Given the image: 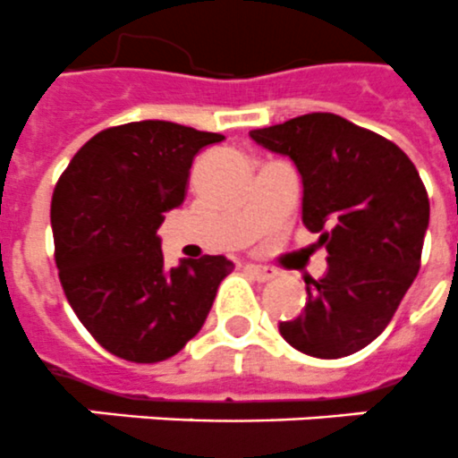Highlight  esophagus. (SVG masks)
Returning <instances> with one entry per match:
<instances>
[{"label": "esophagus", "instance_id": "obj_1", "mask_svg": "<svg viewBox=\"0 0 458 458\" xmlns=\"http://www.w3.org/2000/svg\"><path fill=\"white\" fill-rule=\"evenodd\" d=\"M247 273L254 275L259 282H267V280H273L275 275H277V270H273V267H267V266H256V263H247Z\"/></svg>", "mask_w": 458, "mask_h": 458}]
</instances>
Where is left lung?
Listing matches in <instances>:
<instances>
[{"instance_id":"1","label":"left lung","mask_w":458,"mask_h":458,"mask_svg":"<svg viewBox=\"0 0 458 458\" xmlns=\"http://www.w3.org/2000/svg\"><path fill=\"white\" fill-rule=\"evenodd\" d=\"M249 136L292 159L303 181V225L327 247V275L306 280L299 318L280 322L296 351L336 360L384 332L419 267L428 192L393 140L332 113H310Z\"/></svg>"}]
</instances>
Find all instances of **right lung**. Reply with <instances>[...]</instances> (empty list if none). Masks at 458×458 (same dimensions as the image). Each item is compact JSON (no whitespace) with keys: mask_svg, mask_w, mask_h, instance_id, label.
I'll list each match as a JSON object with an SVG mask.
<instances>
[{"mask_svg":"<svg viewBox=\"0 0 458 458\" xmlns=\"http://www.w3.org/2000/svg\"><path fill=\"white\" fill-rule=\"evenodd\" d=\"M221 133L174 122L110 126L81 145L51 197L55 266L74 315L107 352L152 364L199 329L233 270L225 256L165 267L157 230L181 207L192 159Z\"/></svg>","mask_w":458,"mask_h":458,"instance_id":"right-lung-1","label":"right lung"}]
</instances>
